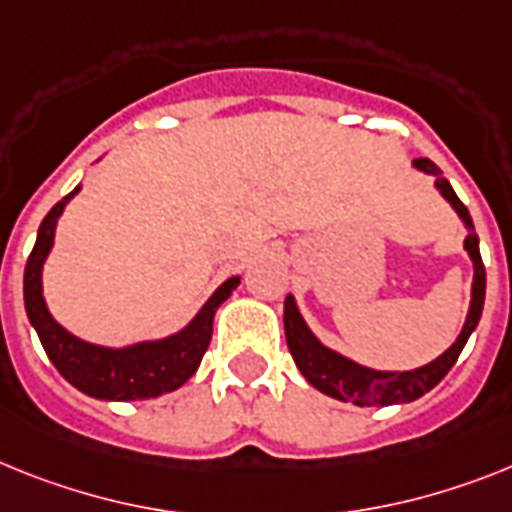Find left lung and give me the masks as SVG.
I'll return each mask as SVG.
<instances>
[{
  "label": "left lung",
  "mask_w": 512,
  "mask_h": 512,
  "mask_svg": "<svg viewBox=\"0 0 512 512\" xmlns=\"http://www.w3.org/2000/svg\"><path fill=\"white\" fill-rule=\"evenodd\" d=\"M414 166L424 174L435 176V187L440 195L453 205L463 226L468 229L466 247L471 263H474V283H471V307H468L466 322H463L461 336L455 338L445 354H440L435 362L424 364L419 369H409V372H380V369H369L364 364H356L349 356L338 354V351L328 349L317 341V336L307 328L302 312L296 307L294 296H286L283 302V328H286V343L294 356L296 367L304 375V380L317 388L320 393L338 398L343 403H356V406H393V403H411L416 398H422L424 393L435 388L442 377L448 375L450 367L458 362L463 346H466L468 336L474 333L479 325L484 309V289H487V273H484L482 255H479V236L474 231V221L468 216V208L458 200L450 182L442 176L435 163L429 158H416Z\"/></svg>",
  "instance_id": "1"
}]
</instances>
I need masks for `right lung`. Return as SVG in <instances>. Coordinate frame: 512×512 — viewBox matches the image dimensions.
<instances>
[{
	"label": "right lung",
	"mask_w": 512,
	"mask_h": 512,
	"mask_svg": "<svg viewBox=\"0 0 512 512\" xmlns=\"http://www.w3.org/2000/svg\"><path fill=\"white\" fill-rule=\"evenodd\" d=\"M77 192L80 187H75L46 213L38 226L36 247L25 265V312L41 338L46 356L70 385L83 390L90 398H101V401H145V398H156V395L182 388L203 362V354L208 351L210 336H213L216 309L239 286V276L223 281L203 304V309L192 317L190 325L169 338L140 341L124 346V349H109V346H96V343L72 336L70 330H64L51 317L49 307H46L41 270L54 247V231H57L64 205L70 203Z\"/></svg>",
	"instance_id": "right-lung-1"
}]
</instances>
